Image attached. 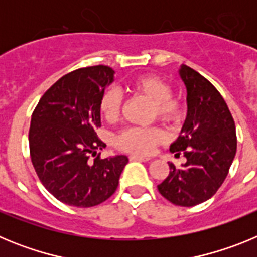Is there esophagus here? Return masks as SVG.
<instances>
[{
  "mask_svg": "<svg viewBox=\"0 0 257 257\" xmlns=\"http://www.w3.org/2000/svg\"><path fill=\"white\" fill-rule=\"evenodd\" d=\"M130 160H133V161H144V162H148V161H151V158H149V157L139 156V154H131Z\"/></svg>",
  "mask_w": 257,
  "mask_h": 257,
  "instance_id": "34e87169",
  "label": "esophagus"
}]
</instances>
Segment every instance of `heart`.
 Instances as JSON below:
<instances>
[{
  "instance_id": "b5f03b06",
  "label": "heart",
  "mask_w": 257,
  "mask_h": 257,
  "mask_svg": "<svg viewBox=\"0 0 257 257\" xmlns=\"http://www.w3.org/2000/svg\"><path fill=\"white\" fill-rule=\"evenodd\" d=\"M130 90L147 97L154 104V115L166 123H178L184 115V105L178 99L171 97L172 90L167 82L156 76H139L130 83ZM122 106L121 94L115 88H109L100 99V112L108 122L119 118ZM166 135L158 127H128L115 138L118 148L136 154H149L157 144L162 143Z\"/></svg>"
}]
</instances>
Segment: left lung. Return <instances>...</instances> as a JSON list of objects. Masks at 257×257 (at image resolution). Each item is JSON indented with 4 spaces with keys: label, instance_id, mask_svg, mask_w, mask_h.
<instances>
[{
    "label": "left lung",
    "instance_id": "1",
    "mask_svg": "<svg viewBox=\"0 0 257 257\" xmlns=\"http://www.w3.org/2000/svg\"><path fill=\"white\" fill-rule=\"evenodd\" d=\"M179 76L187 87L188 113L179 138L170 147L181 166L169 163V176L158 192L176 206L192 207L207 201L228 176L237 152L234 119L215 86L187 65Z\"/></svg>",
    "mask_w": 257,
    "mask_h": 257
}]
</instances>
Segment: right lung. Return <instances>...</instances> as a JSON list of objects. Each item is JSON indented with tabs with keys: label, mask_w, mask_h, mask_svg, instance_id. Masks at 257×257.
Masks as SVG:
<instances>
[{
	"label": "right lung",
	"mask_w": 257,
	"mask_h": 257,
	"mask_svg": "<svg viewBox=\"0 0 257 257\" xmlns=\"http://www.w3.org/2000/svg\"><path fill=\"white\" fill-rule=\"evenodd\" d=\"M113 81L114 70L106 65L73 70L45 92L32 114V163L44 187L65 205L103 203L128 162L126 156L101 160L99 151L106 145L95 133L101 126L100 99Z\"/></svg>",
	"instance_id": "right-lung-1"
}]
</instances>
